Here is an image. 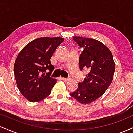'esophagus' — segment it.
Here are the masks:
<instances>
[{
	"label": "esophagus",
	"mask_w": 133,
	"mask_h": 133,
	"mask_svg": "<svg viewBox=\"0 0 133 133\" xmlns=\"http://www.w3.org/2000/svg\"><path fill=\"white\" fill-rule=\"evenodd\" d=\"M61 79L63 81H65V82H67L69 80V79H68V78H64V77H61Z\"/></svg>",
	"instance_id": "34e87169"
}]
</instances>
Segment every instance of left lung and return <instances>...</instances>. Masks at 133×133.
Segmentation results:
<instances>
[{
  "label": "left lung",
  "instance_id": "left-lung-1",
  "mask_svg": "<svg viewBox=\"0 0 133 133\" xmlns=\"http://www.w3.org/2000/svg\"><path fill=\"white\" fill-rule=\"evenodd\" d=\"M73 39L83 49L79 57V69L89 73L71 96L79 103L88 104L106 92L112 81L115 62L106 45L94 39L74 36Z\"/></svg>",
  "mask_w": 133,
  "mask_h": 133
}]
</instances>
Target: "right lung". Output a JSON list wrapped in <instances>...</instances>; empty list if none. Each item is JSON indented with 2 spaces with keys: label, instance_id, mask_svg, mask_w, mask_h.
Instances as JSON below:
<instances>
[{
  "label": "right lung",
  "instance_id": "add662e5",
  "mask_svg": "<svg viewBox=\"0 0 133 133\" xmlns=\"http://www.w3.org/2000/svg\"><path fill=\"white\" fill-rule=\"evenodd\" d=\"M62 37H40L32 41L20 51L14 66L17 88L29 101L39 102L51 94L57 80L45 76L54 65L51 58L57 47L63 42Z\"/></svg>",
  "mask_w": 133,
  "mask_h": 133
}]
</instances>
